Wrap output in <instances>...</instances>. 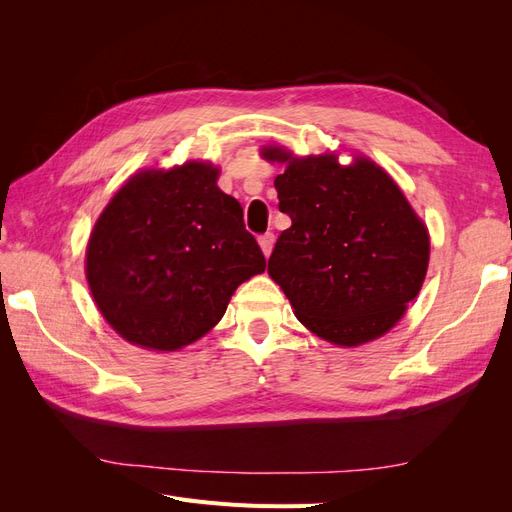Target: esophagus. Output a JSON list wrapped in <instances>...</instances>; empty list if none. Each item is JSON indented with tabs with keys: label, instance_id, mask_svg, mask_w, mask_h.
Here are the masks:
<instances>
[{
	"label": "esophagus",
	"instance_id": "1",
	"mask_svg": "<svg viewBox=\"0 0 512 512\" xmlns=\"http://www.w3.org/2000/svg\"><path fill=\"white\" fill-rule=\"evenodd\" d=\"M258 243H260V250L265 256H271V250H273V243H275V235L273 232H265V235L258 237Z\"/></svg>",
	"mask_w": 512,
	"mask_h": 512
}]
</instances>
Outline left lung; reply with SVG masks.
I'll return each mask as SVG.
<instances>
[{"mask_svg":"<svg viewBox=\"0 0 512 512\" xmlns=\"http://www.w3.org/2000/svg\"><path fill=\"white\" fill-rule=\"evenodd\" d=\"M275 177L292 226L277 239L269 275L305 327L337 346L371 342L406 314L423 286L429 235L399 185L367 158L342 166L335 153L294 158Z\"/></svg>","mask_w":512,"mask_h":512,"instance_id":"8db88e82","label":"left lung"}]
</instances>
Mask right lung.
Here are the masks:
<instances>
[{"label": "right lung", "mask_w": 512, "mask_h": 512, "mask_svg": "<svg viewBox=\"0 0 512 512\" xmlns=\"http://www.w3.org/2000/svg\"><path fill=\"white\" fill-rule=\"evenodd\" d=\"M220 170L185 162L143 170L98 218L87 245V284L104 320L130 344L173 352L203 337L232 292L265 271L237 198Z\"/></svg>", "instance_id": "1"}]
</instances>
